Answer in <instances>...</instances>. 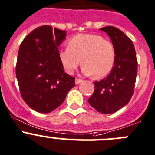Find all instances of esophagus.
I'll return each instance as SVG.
<instances>
[{"label":"esophagus","mask_w":155,"mask_h":155,"mask_svg":"<svg viewBox=\"0 0 155 155\" xmlns=\"http://www.w3.org/2000/svg\"><path fill=\"white\" fill-rule=\"evenodd\" d=\"M82 81H83V80H82V79H78V78H76V80H75V82H76V85H78V84L81 83V82H82Z\"/></svg>","instance_id":"esophagus-1"}]
</instances>
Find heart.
I'll use <instances>...</instances> for the list:
<instances>
[{"label":"heart","mask_w":155,"mask_h":155,"mask_svg":"<svg viewBox=\"0 0 155 155\" xmlns=\"http://www.w3.org/2000/svg\"><path fill=\"white\" fill-rule=\"evenodd\" d=\"M64 70L72 74L82 63V73L95 79L104 77L114 65L115 49L110 41L95 34H79L71 38L68 48L59 51ZM81 61H80V60Z\"/></svg>","instance_id":"heart-1"}]
</instances>
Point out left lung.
I'll list each match as a JSON object with an SVG mask.
<instances>
[{
  "instance_id": "8db88e82",
  "label": "left lung",
  "mask_w": 155,
  "mask_h": 155,
  "mask_svg": "<svg viewBox=\"0 0 155 155\" xmlns=\"http://www.w3.org/2000/svg\"><path fill=\"white\" fill-rule=\"evenodd\" d=\"M110 38L116 58L106 78L94 82V91L88 101L101 114H113L128 104L133 94L138 63L133 41L114 26L100 28Z\"/></svg>"
}]
</instances>
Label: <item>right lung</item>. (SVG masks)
<instances>
[{"label": "right lung", "instance_id": "obj_1", "mask_svg": "<svg viewBox=\"0 0 155 155\" xmlns=\"http://www.w3.org/2000/svg\"><path fill=\"white\" fill-rule=\"evenodd\" d=\"M66 35V31L42 25L19 46L16 67L19 91L24 101L37 112L58 108L75 85V78L64 73L58 56Z\"/></svg>", "mask_w": 155, "mask_h": 155}]
</instances>
